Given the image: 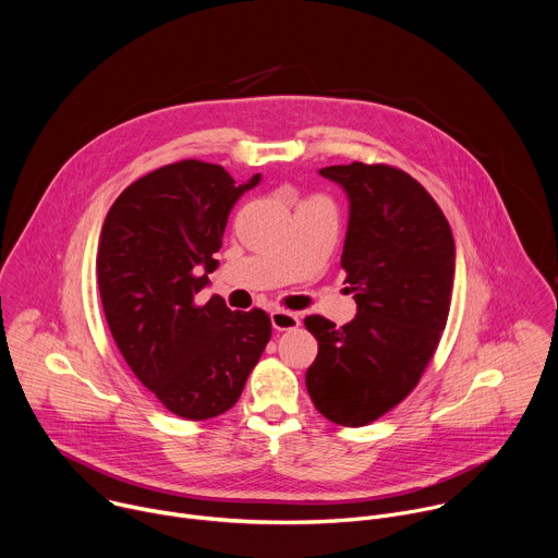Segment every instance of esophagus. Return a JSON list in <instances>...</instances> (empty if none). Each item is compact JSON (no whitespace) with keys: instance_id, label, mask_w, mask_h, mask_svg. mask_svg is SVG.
<instances>
[{"instance_id":"obj_1","label":"esophagus","mask_w":558,"mask_h":558,"mask_svg":"<svg viewBox=\"0 0 558 558\" xmlns=\"http://www.w3.org/2000/svg\"><path fill=\"white\" fill-rule=\"evenodd\" d=\"M271 325L276 331H293L300 327V317L293 311L276 308L271 311Z\"/></svg>"}]
</instances>
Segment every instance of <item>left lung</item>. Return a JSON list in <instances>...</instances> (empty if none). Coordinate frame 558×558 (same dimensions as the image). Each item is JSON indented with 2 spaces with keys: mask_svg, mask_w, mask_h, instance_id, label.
Wrapping results in <instances>:
<instances>
[{
  "mask_svg": "<svg viewBox=\"0 0 558 558\" xmlns=\"http://www.w3.org/2000/svg\"><path fill=\"white\" fill-rule=\"evenodd\" d=\"M323 177L351 201L342 252L357 315L338 329L306 315L317 357L306 371L313 407L329 422L366 426L420 384L446 329L454 241L435 198L392 166H331Z\"/></svg>",
  "mask_w": 558,
  "mask_h": 558,
  "instance_id": "8db88e82",
  "label": "left lung"
}]
</instances>
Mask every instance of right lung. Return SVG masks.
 I'll return each mask as SVG.
<instances>
[{"label": "right lung", "mask_w": 558, "mask_h": 558, "mask_svg": "<svg viewBox=\"0 0 558 558\" xmlns=\"http://www.w3.org/2000/svg\"><path fill=\"white\" fill-rule=\"evenodd\" d=\"M258 181L235 185L222 166L185 158L125 187L101 229L110 333L136 379L183 420L227 413L271 340L267 311H231L220 295L196 302L233 203Z\"/></svg>", "instance_id": "right-lung-1"}]
</instances>
